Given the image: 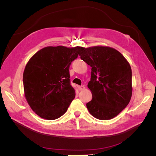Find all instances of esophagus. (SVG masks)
<instances>
[{"label":"esophagus","mask_w":156,"mask_h":156,"mask_svg":"<svg viewBox=\"0 0 156 156\" xmlns=\"http://www.w3.org/2000/svg\"><path fill=\"white\" fill-rule=\"evenodd\" d=\"M78 88L79 90H83L85 89V87H84V86H79Z\"/></svg>","instance_id":"obj_1"}]
</instances>
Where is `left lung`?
Here are the masks:
<instances>
[{"mask_svg": "<svg viewBox=\"0 0 156 156\" xmlns=\"http://www.w3.org/2000/svg\"><path fill=\"white\" fill-rule=\"evenodd\" d=\"M79 56L92 68L88 87L92 99L87 103L89 112L101 120L113 119L128 105L131 98L129 62L119 51L106 46L83 48Z\"/></svg>", "mask_w": 156, "mask_h": 156, "instance_id": "1", "label": "left lung"}]
</instances>
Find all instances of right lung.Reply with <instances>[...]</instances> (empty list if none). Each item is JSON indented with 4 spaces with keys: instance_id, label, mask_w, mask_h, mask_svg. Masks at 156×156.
Returning a JSON list of instances; mask_svg holds the SVG:
<instances>
[{
    "instance_id": "right-lung-1",
    "label": "right lung",
    "mask_w": 156,
    "mask_h": 156,
    "mask_svg": "<svg viewBox=\"0 0 156 156\" xmlns=\"http://www.w3.org/2000/svg\"><path fill=\"white\" fill-rule=\"evenodd\" d=\"M83 49L79 46L46 47L27 62L23 72L25 96L32 111L42 119L55 120L67 111L75 97L69 66Z\"/></svg>"
}]
</instances>
